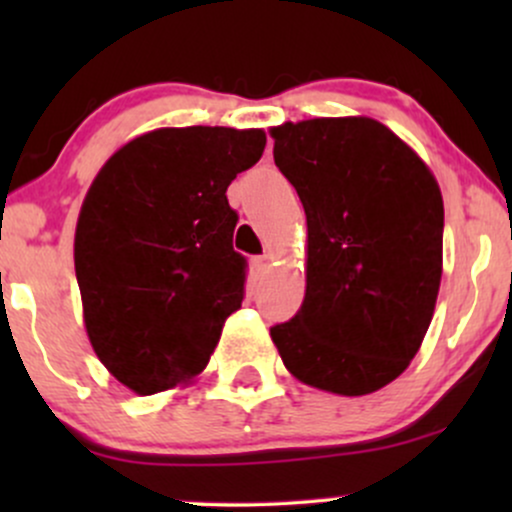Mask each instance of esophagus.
I'll list each match as a JSON object with an SVG mask.
<instances>
[{
	"label": "esophagus",
	"mask_w": 512,
	"mask_h": 512,
	"mask_svg": "<svg viewBox=\"0 0 512 512\" xmlns=\"http://www.w3.org/2000/svg\"><path fill=\"white\" fill-rule=\"evenodd\" d=\"M252 267H255L260 274H267L269 269H272V257H269V255L255 257V260H252Z\"/></svg>",
	"instance_id": "obj_1"
}]
</instances>
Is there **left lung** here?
<instances>
[{
  "label": "left lung",
  "mask_w": 512,
  "mask_h": 512,
  "mask_svg": "<svg viewBox=\"0 0 512 512\" xmlns=\"http://www.w3.org/2000/svg\"><path fill=\"white\" fill-rule=\"evenodd\" d=\"M308 223L305 298L272 342L293 378L361 397L407 370L443 276V195L407 142L373 117L269 129Z\"/></svg>",
  "instance_id": "8db88e82"
}]
</instances>
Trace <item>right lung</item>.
<instances>
[{
    "mask_svg": "<svg viewBox=\"0 0 512 512\" xmlns=\"http://www.w3.org/2000/svg\"><path fill=\"white\" fill-rule=\"evenodd\" d=\"M264 144L262 129L161 127L120 146L88 187L74 236L86 334L137 395L192 383L243 303L226 190Z\"/></svg>",
    "mask_w": 512,
    "mask_h": 512,
    "instance_id": "obj_1",
    "label": "right lung"
}]
</instances>
